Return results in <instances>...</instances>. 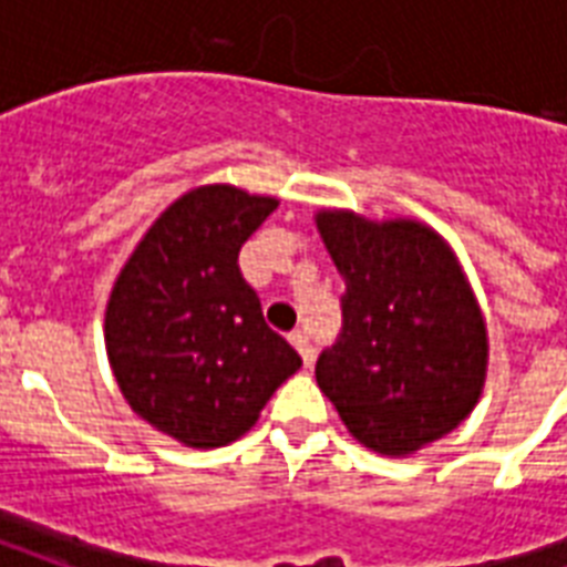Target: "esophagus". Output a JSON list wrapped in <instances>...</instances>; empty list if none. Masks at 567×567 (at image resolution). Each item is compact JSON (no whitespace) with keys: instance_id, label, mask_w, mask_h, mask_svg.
<instances>
[{"instance_id":"1","label":"esophagus","mask_w":567,"mask_h":567,"mask_svg":"<svg viewBox=\"0 0 567 567\" xmlns=\"http://www.w3.org/2000/svg\"><path fill=\"white\" fill-rule=\"evenodd\" d=\"M288 338H291V344L297 347V350H300L302 362H306L311 368V362H315V344H311V341H309V336L297 329V332H291V336H288Z\"/></svg>"}]
</instances>
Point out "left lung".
<instances>
[{"label":"left lung","mask_w":567,"mask_h":567,"mask_svg":"<svg viewBox=\"0 0 567 567\" xmlns=\"http://www.w3.org/2000/svg\"><path fill=\"white\" fill-rule=\"evenodd\" d=\"M344 276L341 332L318 359L320 391L364 447L405 456L476 405L485 323L450 247L412 220L318 214Z\"/></svg>","instance_id":"left-lung-1"}]
</instances>
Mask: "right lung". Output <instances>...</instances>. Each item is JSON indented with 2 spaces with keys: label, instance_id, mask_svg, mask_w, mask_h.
<instances>
[{
  "label": "right lung",
  "instance_id": "obj_1",
  "mask_svg": "<svg viewBox=\"0 0 567 567\" xmlns=\"http://www.w3.org/2000/svg\"><path fill=\"white\" fill-rule=\"evenodd\" d=\"M276 205L229 185L190 190L153 223L111 291L105 344L120 391L188 447L240 439L300 371L238 267Z\"/></svg>",
  "mask_w": 567,
  "mask_h": 567
}]
</instances>
